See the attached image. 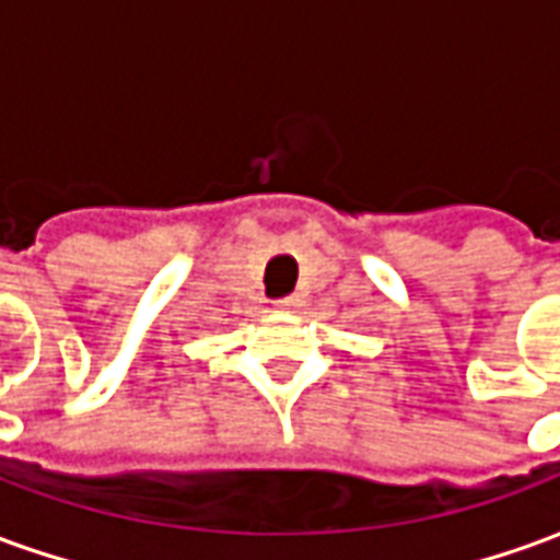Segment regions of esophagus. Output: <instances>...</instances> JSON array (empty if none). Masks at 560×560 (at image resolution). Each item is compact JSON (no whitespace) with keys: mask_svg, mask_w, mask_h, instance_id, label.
Here are the masks:
<instances>
[{"mask_svg":"<svg viewBox=\"0 0 560 560\" xmlns=\"http://www.w3.org/2000/svg\"><path fill=\"white\" fill-rule=\"evenodd\" d=\"M300 303H303V300H300L296 293H288V296H281V300L276 305H279V308H296V305H300Z\"/></svg>","mask_w":560,"mask_h":560,"instance_id":"obj_1","label":"esophagus"}]
</instances>
